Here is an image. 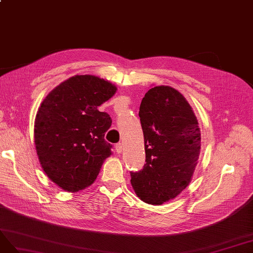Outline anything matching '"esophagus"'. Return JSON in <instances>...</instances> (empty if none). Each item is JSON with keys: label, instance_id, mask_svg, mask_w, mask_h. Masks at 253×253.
Instances as JSON below:
<instances>
[{"label": "esophagus", "instance_id": "34e87169", "mask_svg": "<svg viewBox=\"0 0 253 253\" xmlns=\"http://www.w3.org/2000/svg\"><path fill=\"white\" fill-rule=\"evenodd\" d=\"M122 150H123V145H122L121 143L117 144L116 145V151H117V153H121Z\"/></svg>", "mask_w": 253, "mask_h": 253}]
</instances>
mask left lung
I'll list each match as a JSON object with an SVG mask.
<instances>
[{"instance_id":"obj_1","label":"left lung","mask_w":253,"mask_h":253,"mask_svg":"<svg viewBox=\"0 0 253 253\" xmlns=\"http://www.w3.org/2000/svg\"><path fill=\"white\" fill-rule=\"evenodd\" d=\"M138 117L146 164L130 172L136 195L151 205L174 199L191 181L201 150V131L191 106L169 86H156L143 97Z\"/></svg>"}]
</instances>
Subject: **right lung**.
<instances>
[{
  "label": "right lung",
  "mask_w": 253,
  "mask_h": 253,
  "mask_svg": "<svg viewBox=\"0 0 253 253\" xmlns=\"http://www.w3.org/2000/svg\"><path fill=\"white\" fill-rule=\"evenodd\" d=\"M117 87L94 76H75L56 86L41 104L35 121V144L47 176L65 191L90 186L112 145L105 132L112 121L97 107Z\"/></svg>",
  "instance_id": "right-lung-1"
}]
</instances>
